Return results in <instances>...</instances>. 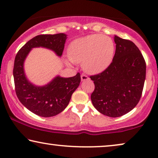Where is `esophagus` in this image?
<instances>
[{
	"label": "esophagus",
	"mask_w": 158,
	"mask_h": 158,
	"mask_svg": "<svg viewBox=\"0 0 158 158\" xmlns=\"http://www.w3.org/2000/svg\"><path fill=\"white\" fill-rule=\"evenodd\" d=\"M88 79H89V77H88L86 75H85V74H82L81 75V81H88Z\"/></svg>",
	"instance_id": "1"
}]
</instances>
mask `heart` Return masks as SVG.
Listing matches in <instances>:
<instances>
[{"label": "heart", "mask_w": 158, "mask_h": 158, "mask_svg": "<svg viewBox=\"0 0 158 158\" xmlns=\"http://www.w3.org/2000/svg\"><path fill=\"white\" fill-rule=\"evenodd\" d=\"M68 62H82L83 68L89 73H98L111 63L115 45L109 36L90 34L75 39L68 47Z\"/></svg>", "instance_id": "heart-1"}]
</instances>
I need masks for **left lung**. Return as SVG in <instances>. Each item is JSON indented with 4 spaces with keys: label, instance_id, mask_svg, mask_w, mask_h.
Masks as SVG:
<instances>
[{
    "label": "left lung",
    "instance_id": "obj_1",
    "mask_svg": "<svg viewBox=\"0 0 158 158\" xmlns=\"http://www.w3.org/2000/svg\"><path fill=\"white\" fill-rule=\"evenodd\" d=\"M116 52L112 62L102 73L91 75L94 106L103 115L118 117L135 108L140 100L146 76V63L131 41L114 36Z\"/></svg>",
    "mask_w": 158,
    "mask_h": 158
}]
</instances>
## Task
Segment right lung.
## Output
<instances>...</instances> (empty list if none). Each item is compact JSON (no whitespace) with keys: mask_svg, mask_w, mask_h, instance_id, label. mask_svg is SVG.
I'll return each mask as SVG.
<instances>
[{"mask_svg":"<svg viewBox=\"0 0 158 158\" xmlns=\"http://www.w3.org/2000/svg\"><path fill=\"white\" fill-rule=\"evenodd\" d=\"M66 39L63 33L36 36L19 49L15 57L13 75L16 96L27 109L42 117L56 116L68 106L72 94L81 83V74L77 73L71 77L57 75L47 85L36 86L26 77L23 63L31 49L35 47L51 49L61 57Z\"/></svg>","mask_w":158,"mask_h":158,"instance_id":"1","label":"right lung"}]
</instances>
